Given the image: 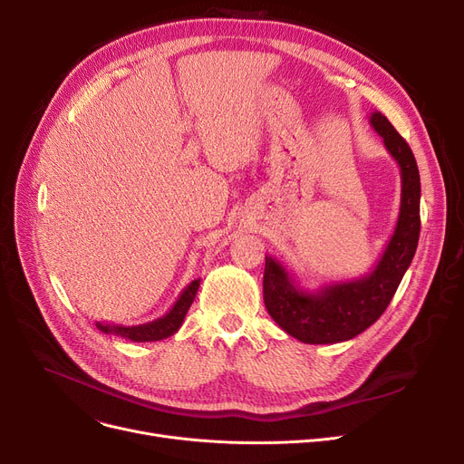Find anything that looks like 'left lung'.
<instances>
[{"instance_id":"left-lung-1","label":"left lung","mask_w":464,"mask_h":464,"mask_svg":"<svg viewBox=\"0 0 464 464\" xmlns=\"http://www.w3.org/2000/svg\"><path fill=\"white\" fill-rule=\"evenodd\" d=\"M369 121L401 169L399 219L374 269L361 278L331 282L308 291L278 259L265 256V306L287 334L304 344L344 343L369 329L392 303L418 248L421 182L416 158L382 112H371Z\"/></svg>"}]
</instances>
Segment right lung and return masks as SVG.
I'll list each match as a JSON object with an SVG mask.
<instances>
[{"label":"right lung","mask_w":464,"mask_h":464,"mask_svg":"<svg viewBox=\"0 0 464 464\" xmlns=\"http://www.w3.org/2000/svg\"><path fill=\"white\" fill-rule=\"evenodd\" d=\"M199 282L201 280L198 278V280H193L191 284H188V287L182 291L180 297L177 299V303L170 306V310L165 315H161V318L154 320V322L142 324V325H131V327L97 322L95 327L100 329L102 333L128 338V340H133V343H156V340H163V338H167L170 334H175L180 329V325H182V322L186 318V314H188L195 295H198Z\"/></svg>","instance_id":"1"}]
</instances>
